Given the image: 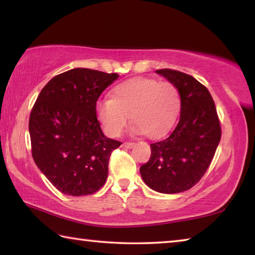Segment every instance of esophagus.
<instances>
[{"instance_id":"obj_1","label":"esophagus","mask_w":255,"mask_h":255,"mask_svg":"<svg viewBox=\"0 0 255 255\" xmlns=\"http://www.w3.org/2000/svg\"><path fill=\"white\" fill-rule=\"evenodd\" d=\"M123 146L125 148H131L133 146V143H131V141H126V143H124Z\"/></svg>"}]
</instances>
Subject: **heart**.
<instances>
[{
	"label": "heart",
	"instance_id": "obj_1",
	"mask_svg": "<svg viewBox=\"0 0 255 255\" xmlns=\"http://www.w3.org/2000/svg\"><path fill=\"white\" fill-rule=\"evenodd\" d=\"M180 110V93L171 82L149 77L125 81L112 90L111 99L99 100L97 117L105 131L117 137L131 117L132 131L157 138L169 131Z\"/></svg>",
	"mask_w": 255,
	"mask_h": 255
}]
</instances>
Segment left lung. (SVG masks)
I'll return each instance as SVG.
<instances>
[{
	"label": "left lung",
	"mask_w": 255,
	"mask_h": 255,
	"mask_svg": "<svg viewBox=\"0 0 255 255\" xmlns=\"http://www.w3.org/2000/svg\"><path fill=\"white\" fill-rule=\"evenodd\" d=\"M156 73L178 88L181 115L169 136L150 144L152 154L139 171L150 189L179 193L196 185L208 170L221 140V123L208 89L195 77L170 68Z\"/></svg>",
	"instance_id": "left-lung-1"
}]
</instances>
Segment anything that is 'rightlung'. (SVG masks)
<instances>
[{
  "label": "right lung",
  "instance_id": "1",
  "mask_svg": "<svg viewBox=\"0 0 255 255\" xmlns=\"http://www.w3.org/2000/svg\"><path fill=\"white\" fill-rule=\"evenodd\" d=\"M118 77L73 68L53 77L33 105L29 118L33 161L65 195H92L106 183L111 152L122 143L103 135L96 106Z\"/></svg>",
  "mask_w": 255,
  "mask_h": 255
}]
</instances>
